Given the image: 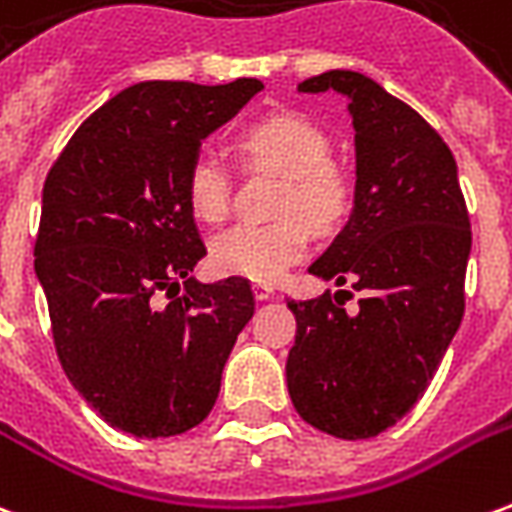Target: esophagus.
<instances>
[{"label":"esophagus","mask_w":512,"mask_h":512,"mask_svg":"<svg viewBox=\"0 0 512 512\" xmlns=\"http://www.w3.org/2000/svg\"><path fill=\"white\" fill-rule=\"evenodd\" d=\"M252 293H255L257 301L268 299V296H274V285H268V282H255L252 285Z\"/></svg>","instance_id":"34e87169"}]
</instances>
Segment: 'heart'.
<instances>
[{"label":"heart","instance_id":"1","mask_svg":"<svg viewBox=\"0 0 512 512\" xmlns=\"http://www.w3.org/2000/svg\"><path fill=\"white\" fill-rule=\"evenodd\" d=\"M249 167L282 175L271 224H235L213 238L211 266L224 277L274 282L310 249V227L332 230L351 205V183L332 161V139L310 117L282 112L238 139ZM186 202L200 222L219 224L233 205V178L222 158L200 153L186 169Z\"/></svg>","mask_w":512,"mask_h":512}]
</instances>
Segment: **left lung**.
Returning <instances> with one entry per match:
<instances>
[{
    "mask_svg": "<svg viewBox=\"0 0 512 512\" xmlns=\"http://www.w3.org/2000/svg\"><path fill=\"white\" fill-rule=\"evenodd\" d=\"M299 90H337L351 101L354 213L310 271L351 282L362 299L354 315L332 293L288 301L296 315L288 392L312 428L370 439L414 408L461 326L469 211L447 142L381 84L326 71Z\"/></svg>",
    "mask_w": 512,
    "mask_h": 512,
    "instance_id": "1",
    "label": "left lung"
}]
</instances>
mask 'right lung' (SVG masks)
I'll list each match as a JSON object with an SVG mask.
<instances>
[{"label": "right lung", "instance_id": "1", "mask_svg": "<svg viewBox=\"0 0 512 512\" xmlns=\"http://www.w3.org/2000/svg\"><path fill=\"white\" fill-rule=\"evenodd\" d=\"M257 90V79L134 84L76 128L43 183L35 271L60 365L112 428L139 439L211 414L255 312L249 279L189 277L205 244L186 169Z\"/></svg>", "mask_w": 512, "mask_h": 512}]
</instances>
